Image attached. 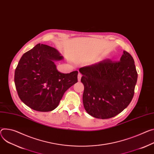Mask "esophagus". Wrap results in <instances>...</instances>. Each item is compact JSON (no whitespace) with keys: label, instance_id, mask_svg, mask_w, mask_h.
Returning a JSON list of instances; mask_svg holds the SVG:
<instances>
[{"label":"esophagus","instance_id":"obj_1","mask_svg":"<svg viewBox=\"0 0 154 154\" xmlns=\"http://www.w3.org/2000/svg\"><path fill=\"white\" fill-rule=\"evenodd\" d=\"M82 74H80V73H79V74H78V76H77V78H78V81L79 82H80V80H81V78H82Z\"/></svg>","mask_w":154,"mask_h":154}]
</instances>
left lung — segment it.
<instances>
[{"mask_svg": "<svg viewBox=\"0 0 154 154\" xmlns=\"http://www.w3.org/2000/svg\"><path fill=\"white\" fill-rule=\"evenodd\" d=\"M84 85L83 106L97 119L113 117L129 105L134 96L137 74L130 53L123 51L119 61L109 59L79 69Z\"/></svg>", "mask_w": 154, "mask_h": 154, "instance_id": "1", "label": "left lung"}]
</instances>
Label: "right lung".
<instances>
[{"instance_id":"obj_1","label":"right lung","mask_w":154,"mask_h":154,"mask_svg":"<svg viewBox=\"0 0 154 154\" xmlns=\"http://www.w3.org/2000/svg\"><path fill=\"white\" fill-rule=\"evenodd\" d=\"M64 57L56 48L38 44L21 58L15 72V83L23 103L40 112L57 108L66 92L77 82L78 72H59L55 63Z\"/></svg>"}]
</instances>
